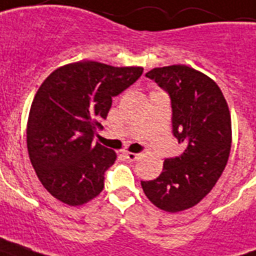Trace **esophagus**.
I'll return each instance as SVG.
<instances>
[{
    "label": "esophagus",
    "mask_w": 256,
    "mask_h": 256,
    "mask_svg": "<svg viewBox=\"0 0 256 256\" xmlns=\"http://www.w3.org/2000/svg\"><path fill=\"white\" fill-rule=\"evenodd\" d=\"M124 156H126V160H130V162H134V160H140V154H136V152H124Z\"/></svg>",
    "instance_id": "esophagus-1"
}]
</instances>
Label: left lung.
<instances>
[{"label":"left lung","mask_w":256,"mask_h":256,"mask_svg":"<svg viewBox=\"0 0 256 256\" xmlns=\"http://www.w3.org/2000/svg\"><path fill=\"white\" fill-rule=\"evenodd\" d=\"M146 77L170 96L172 134L184 150L168 158L156 179L140 180L158 208L178 212L198 204L218 182L231 148V116L219 86L186 65L156 68Z\"/></svg>","instance_id":"left-lung-1"}]
</instances>
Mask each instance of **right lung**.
<instances>
[{"instance_id":"1","label":"right lung","mask_w":256,"mask_h":256,"mask_svg":"<svg viewBox=\"0 0 256 256\" xmlns=\"http://www.w3.org/2000/svg\"><path fill=\"white\" fill-rule=\"evenodd\" d=\"M142 73L138 66L81 61L58 68L40 86L28 120V152L38 179L54 198L80 206L104 190V172L116 154L92 138L112 96Z\"/></svg>"}]
</instances>
